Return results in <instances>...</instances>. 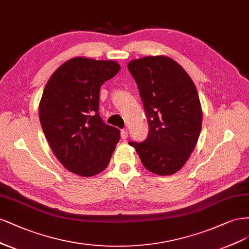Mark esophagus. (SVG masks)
Segmentation results:
<instances>
[{
	"instance_id": "obj_1",
	"label": "esophagus",
	"mask_w": 249,
	"mask_h": 249,
	"mask_svg": "<svg viewBox=\"0 0 249 249\" xmlns=\"http://www.w3.org/2000/svg\"><path fill=\"white\" fill-rule=\"evenodd\" d=\"M121 138H122V140H126V139L128 138V132H127V130H122V131H121Z\"/></svg>"
}]
</instances>
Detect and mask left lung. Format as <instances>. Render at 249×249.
I'll use <instances>...</instances> for the list:
<instances>
[{"label": "left lung", "instance_id": "1", "mask_svg": "<svg viewBox=\"0 0 249 249\" xmlns=\"http://www.w3.org/2000/svg\"><path fill=\"white\" fill-rule=\"evenodd\" d=\"M128 70L138 85L149 124L147 139L129 145L148 171L175 174L186 163L202 129L196 88L187 72L164 55L133 60Z\"/></svg>", "mask_w": 249, "mask_h": 249}]
</instances>
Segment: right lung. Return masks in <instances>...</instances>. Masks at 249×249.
I'll return each instance as SVG.
<instances>
[{
	"label": "right lung",
	"instance_id": "obj_1",
	"mask_svg": "<svg viewBox=\"0 0 249 249\" xmlns=\"http://www.w3.org/2000/svg\"><path fill=\"white\" fill-rule=\"evenodd\" d=\"M120 70L115 61L73 58L47 82L39 119L55 157L71 173L90 177L106 168L120 140V130L103 122L99 92Z\"/></svg>",
	"mask_w": 249,
	"mask_h": 249
}]
</instances>
